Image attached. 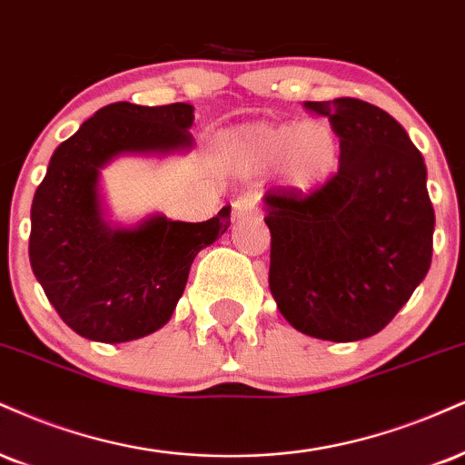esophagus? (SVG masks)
I'll return each mask as SVG.
<instances>
[{
    "instance_id": "esophagus-1",
    "label": "esophagus",
    "mask_w": 465,
    "mask_h": 465,
    "mask_svg": "<svg viewBox=\"0 0 465 465\" xmlns=\"http://www.w3.org/2000/svg\"><path fill=\"white\" fill-rule=\"evenodd\" d=\"M232 214H233V221H240V218H247V216H253L260 212V197L257 194H242V197H238L236 201L232 203Z\"/></svg>"
}]
</instances>
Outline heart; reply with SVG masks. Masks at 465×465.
<instances>
[{"label": "heart", "instance_id": "1", "mask_svg": "<svg viewBox=\"0 0 465 465\" xmlns=\"http://www.w3.org/2000/svg\"><path fill=\"white\" fill-rule=\"evenodd\" d=\"M229 147L244 164H279L288 186L314 190L335 175L342 158L338 132L327 121L253 123L229 136Z\"/></svg>", "mask_w": 465, "mask_h": 465}]
</instances>
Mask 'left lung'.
Segmentation results:
<instances>
[{
	"instance_id": "obj_1",
	"label": "left lung",
	"mask_w": 465,
	"mask_h": 465,
	"mask_svg": "<svg viewBox=\"0 0 465 465\" xmlns=\"http://www.w3.org/2000/svg\"><path fill=\"white\" fill-rule=\"evenodd\" d=\"M303 108L327 116L342 158L314 190H266L268 283L301 333L353 342L381 331L427 277L435 227L427 166L377 105L340 97Z\"/></svg>"
}]
</instances>
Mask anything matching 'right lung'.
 I'll return each mask as SVG.
<instances>
[{"instance_id": "right-lung-1", "label": "right lung", "mask_w": 465, "mask_h": 465, "mask_svg": "<svg viewBox=\"0 0 465 465\" xmlns=\"http://www.w3.org/2000/svg\"><path fill=\"white\" fill-rule=\"evenodd\" d=\"M190 104L116 102L54 151L32 201L30 264L49 303L82 338L119 344L169 322L201 249L232 223L225 205L203 223L151 216L112 229L99 205V169L119 153L193 147Z\"/></svg>"}]
</instances>
